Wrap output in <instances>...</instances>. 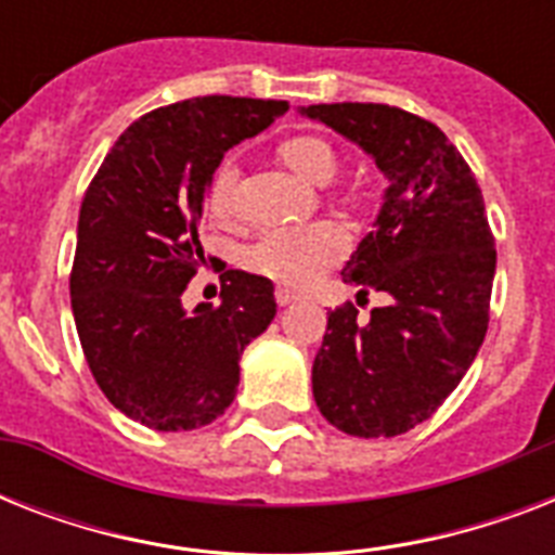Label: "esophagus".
Returning a JSON list of instances; mask_svg holds the SVG:
<instances>
[{
  "instance_id": "esophagus-1",
  "label": "esophagus",
  "mask_w": 555,
  "mask_h": 555,
  "mask_svg": "<svg viewBox=\"0 0 555 555\" xmlns=\"http://www.w3.org/2000/svg\"><path fill=\"white\" fill-rule=\"evenodd\" d=\"M296 299H299V294H294V291H287V287H276V302L285 308V305H294Z\"/></svg>"
}]
</instances>
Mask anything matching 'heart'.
Masks as SVG:
<instances>
[{"instance_id":"heart-1","label":"heart","mask_w":555,"mask_h":555,"mask_svg":"<svg viewBox=\"0 0 555 555\" xmlns=\"http://www.w3.org/2000/svg\"><path fill=\"white\" fill-rule=\"evenodd\" d=\"M279 160L291 172L305 178L308 184H328L339 172V158L328 141L317 134H296L279 143ZM235 167L224 164L209 181L207 204L216 218H227L233 212L235 195ZM339 207L357 209L363 207L365 192L360 186H348L337 192L334 198ZM348 250L346 230L334 221H313V224L287 227L261 235L259 242L247 250V268L256 270L259 276L273 279L276 285L285 287H311L317 279L328 273L337 261H343Z\"/></svg>"}]
</instances>
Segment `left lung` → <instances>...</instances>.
Returning a JSON list of instances; mask_svg holds the SVG:
<instances>
[{
  "instance_id": "obj_1",
  "label": "left lung",
  "mask_w": 555,
  "mask_h": 555,
  "mask_svg": "<svg viewBox=\"0 0 555 555\" xmlns=\"http://www.w3.org/2000/svg\"><path fill=\"white\" fill-rule=\"evenodd\" d=\"M305 117L369 152L388 186L374 230L346 261L357 302H391L357 320L328 313L313 360L322 417L354 438H395L438 412L490 325L495 242L478 181L438 126L383 103H320Z\"/></svg>"
}]
</instances>
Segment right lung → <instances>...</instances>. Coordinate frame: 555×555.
Listing matches in <instances>:
<instances>
[{
	"label": "right lung",
	"mask_w": 555,
	"mask_h": 555,
	"mask_svg": "<svg viewBox=\"0 0 555 555\" xmlns=\"http://www.w3.org/2000/svg\"><path fill=\"white\" fill-rule=\"evenodd\" d=\"M285 100L209 94L155 108L126 129L86 190L72 268L82 354L108 403L158 431L227 412L238 360L276 317L273 282L227 270L221 305L186 313L204 264V195L227 150L285 115Z\"/></svg>",
	"instance_id": "obj_1"
}]
</instances>
